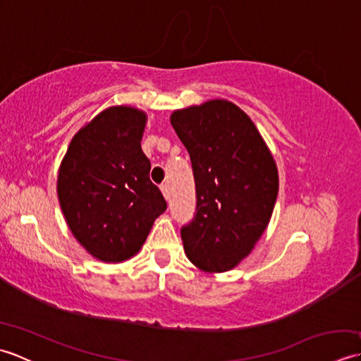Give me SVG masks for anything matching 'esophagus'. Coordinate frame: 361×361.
<instances>
[{
    "label": "esophagus",
    "mask_w": 361,
    "mask_h": 361,
    "mask_svg": "<svg viewBox=\"0 0 361 361\" xmlns=\"http://www.w3.org/2000/svg\"><path fill=\"white\" fill-rule=\"evenodd\" d=\"M161 192H163L166 200H169V198H171V190H169L167 183H164V185H161Z\"/></svg>",
    "instance_id": "34e87169"
}]
</instances>
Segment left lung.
<instances>
[{
  "label": "left lung",
  "mask_w": 361,
  "mask_h": 361,
  "mask_svg": "<svg viewBox=\"0 0 361 361\" xmlns=\"http://www.w3.org/2000/svg\"><path fill=\"white\" fill-rule=\"evenodd\" d=\"M171 124L195 180V216L181 228L186 256L203 271L231 270L271 219L279 189L274 158L248 114L225 99L176 110Z\"/></svg>",
  "instance_id": "left-lung-1"
}]
</instances>
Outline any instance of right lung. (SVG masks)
<instances>
[{
	"mask_svg": "<svg viewBox=\"0 0 361 361\" xmlns=\"http://www.w3.org/2000/svg\"><path fill=\"white\" fill-rule=\"evenodd\" d=\"M145 122L147 114L133 106H110L74 135L59 169L66 224L102 262L135 256L167 208L141 149Z\"/></svg>",
	"mask_w": 361,
	"mask_h": 361,
	"instance_id": "right-lung-1",
	"label": "right lung"
}]
</instances>
